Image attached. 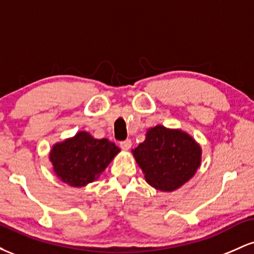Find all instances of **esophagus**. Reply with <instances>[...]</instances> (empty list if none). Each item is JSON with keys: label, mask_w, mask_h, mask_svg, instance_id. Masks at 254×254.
<instances>
[{"label": "esophagus", "mask_w": 254, "mask_h": 254, "mask_svg": "<svg viewBox=\"0 0 254 254\" xmlns=\"http://www.w3.org/2000/svg\"><path fill=\"white\" fill-rule=\"evenodd\" d=\"M130 147H131V141H130L129 138L125 139V141H122L121 142V148H122V149L127 150V149H130Z\"/></svg>", "instance_id": "obj_1"}]
</instances>
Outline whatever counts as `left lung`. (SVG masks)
Here are the masks:
<instances>
[{"mask_svg": "<svg viewBox=\"0 0 254 254\" xmlns=\"http://www.w3.org/2000/svg\"><path fill=\"white\" fill-rule=\"evenodd\" d=\"M137 164L149 185L173 191L196 173L200 148L188 133L157 125L148 130L144 142L132 149Z\"/></svg>", "mask_w": 254, "mask_h": 254, "instance_id": "obj_1", "label": "left lung"}]
</instances>
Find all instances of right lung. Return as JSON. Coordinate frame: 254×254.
<instances>
[{"instance_id": "obj_1", "label": "right lung", "mask_w": 254, "mask_h": 254, "mask_svg": "<svg viewBox=\"0 0 254 254\" xmlns=\"http://www.w3.org/2000/svg\"><path fill=\"white\" fill-rule=\"evenodd\" d=\"M118 151L119 148L113 142L106 138L95 139L82 131L55 145L50 160L62 182L81 188L97 179Z\"/></svg>"}]
</instances>
